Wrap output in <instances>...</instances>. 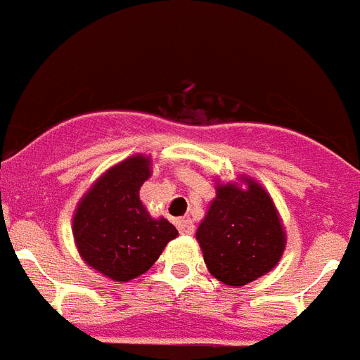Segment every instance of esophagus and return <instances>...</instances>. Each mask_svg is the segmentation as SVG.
<instances>
[{
  "label": "esophagus",
  "instance_id": "34e87169",
  "mask_svg": "<svg viewBox=\"0 0 360 360\" xmlns=\"http://www.w3.org/2000/svg\"><path fill=\"white\" fill-rule=\"evenodd\" d=\"M175 226H177V231H179L181 234H192V232H194V223H192V219H188V217H181V219H177V221H175Z\"/></svg>",
  "mask_w": 360,
  "mask_h": 360
}]
</instances>
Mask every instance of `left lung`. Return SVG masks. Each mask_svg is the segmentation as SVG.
I'll list each match as a JSON object with an SVG mask.
<instances>
[{
	"mask_svg": "<svg viewBox=\"0 0 360 360\" xmlns=\"http://www.w3.org/2000/svg\"><path fill=\"white\" fill-rule=\"evenodd\" d=\"M216 186V199L195 240L207 269L226 285H245L273 271L285 249V232L271 195L255 179Z\"/></svg>",
	"mask_w": 360,
	"mask_h": 360,
	"instance_id": "8db88e82",
	"label": "left lung"
}]
</instances>
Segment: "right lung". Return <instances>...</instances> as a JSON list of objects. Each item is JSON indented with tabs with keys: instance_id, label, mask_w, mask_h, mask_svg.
Masks as SVG:
<instances>
[{
	"instance_id": "add662e5",
	"label": "right lung",
	"mask_w": 360,
	"mask_h": 360,
	"mask_svg": "<svg viewBox=\"0 0 360 360\" xmlns=\"http://www.w3.org/2000/svg\"><path fill=\"white\" fill-rule=\"evenodd\" d=\"M152 174L150 157L131 155L102 174L80 199L72 236L89 267L115 282H129L152 267L177 238L168 219H153L139 198Z\"/></svg>"
}]
</instances>
